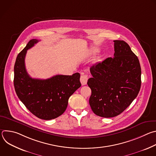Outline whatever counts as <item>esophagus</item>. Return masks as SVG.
<instances>
[{"instance_id": "esophagus-1", "label": "esophagus", "mask_w": 156, "mask_h": 156, "mask_svg": "<svg viewBox=\"0 0 156 156\" xmlns=\"http://www.w3.org/2000/svg\"><path fill=\"white\" fill-rule=\"evenodd\" d=\"M87 80H88V77L86 75H84V74H82L81 75V78H80V81H81V83L82 85H85L87 83Z\"/></svg>"}]
</instances>
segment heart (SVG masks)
Masks as SVG:
<instances>
[{"label": "heart", "mask_w": 156, "mask_h": 156, "mask_svg": "<svg viewBox=\"0 0 156 156\" xmlns=\"http://www.w3.org/2000/svg\"><path fill=\"white\" fill-rule=\"evenodd\" d=\"M98 52V49H96V48H93V49L91 50V51H90V54H95V53H96V52ZM99 60V58H97V59L95 60V62H98Z\"/></svg>", "instance_id": "1"}]
</instances>
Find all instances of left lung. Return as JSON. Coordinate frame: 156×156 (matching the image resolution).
I'll return each mask as SVG.
<instances>
[{
	"label": "left lung",
	"instance_id": "obj_1",
	"mask_svg": "<svg viewBox=\"0 0 156 156\" xmlns=\"http://www.w3.org/2000/svg\"><path fill=\"white\" fill-rule=\"evenodd\" d=\"M114 42V57L93 65V77L87 83L91 90L89 102L92 110L105 118L122 113L137 97L141 84L138 57L124 41Z\"/></svg>",
	"mask_w": 156,
	"mask_h": 156
}]
</instances>
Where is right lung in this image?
Here are the masks:
<instances>
[{
	"label": "right lung",
	"instance_id": "1",
	"mask_svg": "<svg viewBox=\"0 0 156 156\" xmlns=\"http://www.w3.org/2000/svg\"><path fill=\"white\" fill-rule=\"evenodd\" d=\"M39 40H30L17 55L14 66L15 92L26 107L39 119L49 120L61 115L67 107L69 98L81 86L80 74L57 75L46 80L32 78L25 63L27 50Z\"/></svg>",
	"mask_w": 156,
	"mask_h": 156
}]
</instances>
